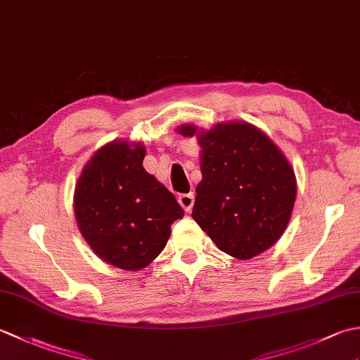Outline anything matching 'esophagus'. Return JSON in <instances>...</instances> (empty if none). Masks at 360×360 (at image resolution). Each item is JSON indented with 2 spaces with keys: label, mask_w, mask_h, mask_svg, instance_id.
<instances>
[{
  "label": "esophagus",
  "mask_w": 360,
  "mask_h": 360,
  "mask_svg": "<svg viewBox=\"0 0 360 360\" xmlns=\"http://www.w3.org/2000/svg\"><path fill=\"white\" fill-rule=\"evenodd\" d=\"M178 202L181 204V207L186 212H190L193 209V202H195V196L193 193H184L178 196Z\"/></svg>",
  "instance_id": "1"
}]
</instances>
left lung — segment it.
<instances>
[{
  "instance_id": "obj_1",
  "label": "left lung",
  "mask_w": 360,
  "mask_h": 360,
  "mask_svg": "<svg viewBox=\"0 0 360 360\" xmlns=\"http://www.w3.org/2000/svg\"><path fill=\"white\" fill-rule=\"evenodd\" d=\"M184 137L201 147L202 179L192 218L219 250L250 259L280 240L292 215L297 179L292 165L271 137L244 120L210 129L184 124Z\"/></svg>"
}]
</instances>
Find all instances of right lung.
<instances>
[{"label": "right lung", "mask_w": 360, "mask_h": 360, "mask_svg": "<svg viewBox=\"0 0 360 360\" xmlns=\"http://www.w3.org/2000/svg\"><path fill=\"white\" fill-rule=\"evenodd\" d=\"M145 145L112 141L83 167L74 190V213L83 238L105 263L139 271L170 238L184 217L164 184L145 170Z\"/></svg>", "instance_id": "right-lung-1"}]
</instances>
